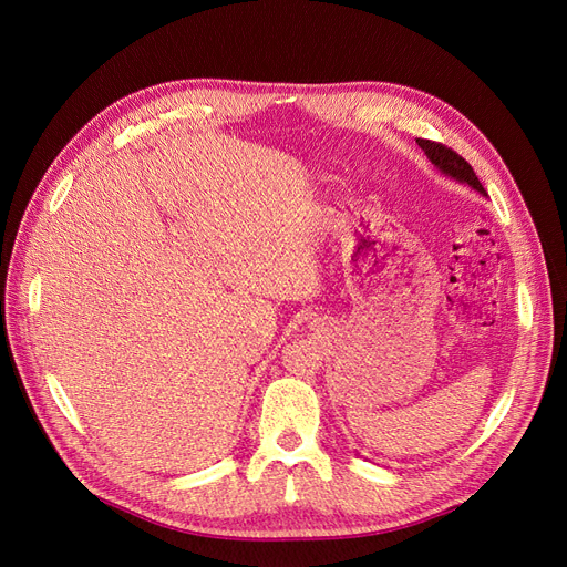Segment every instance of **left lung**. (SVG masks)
I'll list each match as a JSON object with an SVG mask.
<instances>
[{"mask_svg": "<svg viewBox=\"0 0 567 567\" xmlns=\"http://www.w3.org/2000/svg\"><path fill=\"white\" fill-rule=\"evenodd\" d=\"M416 144L425 151V156L431 158V163L440 169V173H444L456 182L473 186L475 192H480V194H485V186L480 184V179L475 177L473 167L468 165L466 158H461L456 151H452L450 146H444L440 142H431V140H416Z\"/></svg>", "mask_w": 567, "mask_h": 567, "instance_id": "1", "label": "left lung"}]
</instances>
